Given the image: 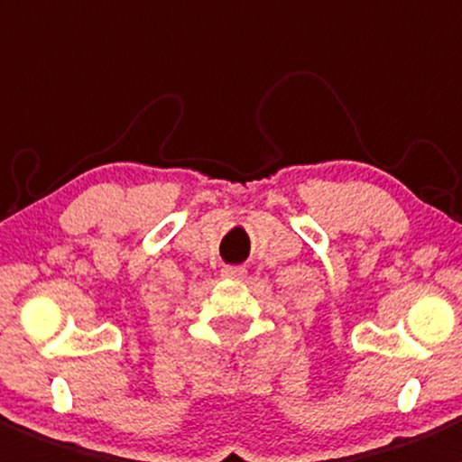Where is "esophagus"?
Segmentation results:
<instances>
[{
    "mask_svg": "<svg viewBox=\"0 0 462 462\" xmlns=\"http://www.w3.org/2000/svg\"><path fill=\"white\" fill-rule=\"evenodd\" d=\"M221 277L241 279V277H245V268L244 265H226V268L221 270Z\"/></svg>",
    "mask_w": 462,
    "mask_h": 462,
    "instance_id": "esophagus-1",
    "label": "esophagus"
}]
</instances>
